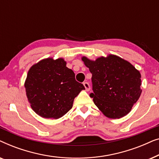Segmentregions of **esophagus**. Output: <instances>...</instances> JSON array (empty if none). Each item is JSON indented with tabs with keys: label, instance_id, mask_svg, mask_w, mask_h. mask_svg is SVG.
Listing matches in <instances>:
<instances>
[{
	"label": "esophagus",
	"instance_id": "obj_1",
	"mask_svg": "<svg viewBox=\"0 0 159 159\" xmlns=\"http://www.w3.org/2000/svg\"><path fill=\"white\" fill-rule=\"evenodd\" d=\"M83 84H84V88H85V90H86L87 91H89V90H90V84H89L88 82H84Z\"/></svg>",
	"mask_w": 159,
	"mask_h": 159
}]
</instances>
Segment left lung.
Masks as SVG:
<instances>
[{"mask_svg": "<svg viewBox=\"0 0 159 159\" xmlns=\"http://www.w3.org/2000/svg\"><path fill=\"white\" fill-rule=\"evenodd\" d=\"M92 74L95 105L106 116L119 119L131 111L142 90L140 71L129 62L119 56L109 55L91 61L82 57Z\"/></svg>", "mask_w": 159, "mask_h": 159, "instance_id": "obj_1", "label": "left lung"}]
</instances>
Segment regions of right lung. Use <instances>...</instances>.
I'll return each mask as SVG.
<instances>
[{"mask_svg": "<svg viewBox=\"0 0 159 159\" xmlns=\"http://www.w3.org/2000/svg\"><path fill=\"white\" fill-rule=\"evenodd\" d=\"M63 58H48L30 69L25 87L30 106L39 116L58 119L72 108L74 99L84 87L75 80Z\"/></svg>", "mask_w": 159, "mask_h": 159, "instance_id": "1", "label": "right lung"}]
</instances>
